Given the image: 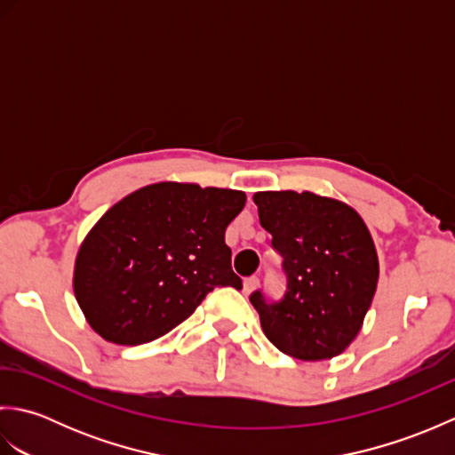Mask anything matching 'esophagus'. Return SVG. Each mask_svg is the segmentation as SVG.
<instances>
[{"instance_id":"esophagus-1","label":"esophagus","mask_w":455,"mask_h":455,"mask_svg":"<svg viewBox=\"0 0 455 455\" xmlns=\"http://www.w3.org/2000/svg\"><path fill=\"white\" fill-rule=\"evenodd\" d=\"M258 283H259V279L256 277V275H252V277H246L244 279V283H243V293L244 295H250L254 291V289L258 287Z\"/></svg>"}]
</instances>
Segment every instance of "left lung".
I'll return each instance as SVG.
<instances>
[{"instance_id": "left-lung-1", "label": "left lung", "mask_w": 455, "mask_h": 455, "mask_svg": "<svg viewBox=\"0 0 455 455\" xmlns=\"http://www.w3.org/2000/svg\"><path fill=\"white\" fill-rule=\"evenodd\" d=\"M254 203L287 277L275 303L250 295L262 331L297 360H331L354 342L373 301L379 259L370 230L350 205L311 191H258Z\"/></svg>"}]
</instances>
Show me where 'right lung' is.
Wrapping results in <instances>:
<instances>
[{
  "label": "right lung",
  "instance_id": "right-lung-1",
  "mask_svg": "<svg viewBox=\"0 0 455 455\" xmlns=\"http://www.w3.org/2000/svg\"><path fill=\"white\" fill-rule=\"evenodd\" d=\"M246 193L160 181L132 191L84 238L74 295L108 342L137 346L186 321L215 287L243 289L225 230Z\"/></svg>",
  "mask_w": 455,
  "mask_h": 455
}]
</instances>
